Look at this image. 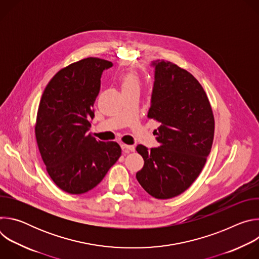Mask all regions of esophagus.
<instances>
[{
  "label": "esophagus",
  "instance_id": "34e87169",
  "mask_svg": "<svg viewBox=\"0 0 259 259\" xmlns=\"http://www.w3.org/2000/svg\"><path fill=\"white\" fill-rule=\"evenodd\" d=\"M122 150L125 154H129L130 152H134L135 151V147L133 145H128V144H122L121 145Z\"/></svg>",
  "mask_w": 259,
  "mask_h": 259
}]
</instances>
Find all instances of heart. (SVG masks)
Instances as JSON below:
<instances>
[{
	"label": "heart",
	"mask_w": 259,
	"mask_h": 259,
	"mask_svg": "<svg viewBox=\"0 0 259 259\" xmlns=\"http://www.w3.org/2000/svg\"><path fill=\"white\" fill-rule=\"evenodd\" d=\"M121 86L123 91H128L132 89H138L139 88V79L137 75L133 72H128L124 75L121 79Z\"/></svg>",
	"instance_id": "heart-1"
}]
</instances>
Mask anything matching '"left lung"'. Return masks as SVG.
<instances>
[{
    "label": "left lung",
    "mask_w": 259,
    "mask_h": 259,
    "mask_svg": "<svg viewBox=\"0 0 259 259\" xmlns=\"http://www.w3.org/2000/svg\"><path fill=\"white\" fill-rule=\"evenodd\" d=\"M155 68L151 107L147 117L161 126L155 130L159 147L138 144L144 160L136 178L156 199H170L187 191L201 173L214 137V117L208 97L186 69L165 61Z\"/></svg>",
    "instance_id": "obj_1"
}]
</instances>
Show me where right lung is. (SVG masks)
I'll use <instances>...</instances> for the list:
<instances>
[{"label": "right lung", "mask_w": 259, "mask_h": 259, "mask_svg": "<svg viewBox=\"0 0 259 259\" xmlns=\"http://www.w3.org/2000/svg\"><path fill=\"white\" fill-rule=\"evenodd\" d=\"M110 61L88 57L60 69L46 86L35 138L47 172L62 191L84 194L103 179L121 156L117 142H103L88 130L103 70Z\"/></svg>", "instance_id": "right-lung-1"}]
</instances>
